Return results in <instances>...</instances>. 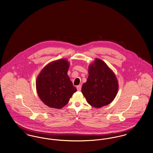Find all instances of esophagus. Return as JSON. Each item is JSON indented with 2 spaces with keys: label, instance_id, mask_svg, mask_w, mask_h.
Segmentation results:
<instances>
[{
  "label": "esophagus",
  "instance_id": "esophagus-1",
  "mask_svg": "<svg viewBox=\"0 0 153 153\" xmlns=\"http://www.w3.org/2000/svg\"><path fill=\"white\" fill-rule=\"evenodd\" d=\"M81 89V85H79L78 86H77V89L78 91H80Z\"/></svg>",
  "mask_w": 153,
  "mask_h": 153
}]
</instances>
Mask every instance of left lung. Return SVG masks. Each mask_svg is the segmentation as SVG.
Returning a JSON list of instances; mask_svg holds the SVG:
<instances>
[{"label":"left lung","instance_id":"8db88e82","mask_svg":"<svg viewBox=\"0 0 153 153\" xmlns=\"http://www.w3.org/2000/svg\"><path fill=\"white\" fill-rule=\"evenodd\" d=\"M87 81L81 92L88 103L95 108H101L114 100L118 91L117 77L102 60L96 58L89 67Z\"/></svg>","mask_w":153,"mask_h":153}]
</instances>
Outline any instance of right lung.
<instances>
[{"instance_id": "1", "label": "right lung", "mask_w": 153, "mask_h": 153, "mask_svg": "<svg viewBox=\"0 0 153 153\" xmlns=\"http://www.w3.org/2000/svg\"><path fill=\"white\" fill-rule=\"evenodd\" d=\"M69 62L65 59L51 62L38 75L36 91L44 104L60 109L68 102L77 89L68 76Z\"/></svg>"}]
</instances>
